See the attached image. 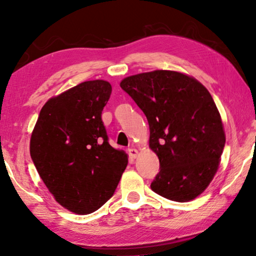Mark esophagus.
Listing matches in <instances>:
<instances>
[{
  "label": "esophagus",
  "instance_id": "obj_1",
  "mask_svg": "<svg viewBox=\"0 0 256 256\" xmlns=\"http://www.w3.org/2000/svg\"><path fill=\"white\" fill-rule=\"evenodd\" d=\"M138 151L136 148H130L128 149V154H130V157H131V158L136 159L138 157Z\"/></svg>",
  "mask_w": 256,
  "mask_h": 256
}]
</instances>
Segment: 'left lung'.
Instances as JSON below:
<instances>
[{
	"instance_id": "obj_1",
	"label": "left lung",
	"mask_w": 256,
	"mask_h": 256,
	"mask_svg": "<svg viewBox=\"0 0 256 256\" xmlns=\"http://www.w3.org/2000/svg\"><path fill=\"white\" fill-rule=\"evenodd\" d=\"M120 88L148 120L149 146L160 164L151 190L177 202L200 196L218 170L226 142L208 89L192 76L168 70L128 76Z\"/></svg>"
}]
</instances>
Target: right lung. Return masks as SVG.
<instances>
[{"label":"right lung","instance_id":"1","mask_svg":"<svg viewBox=\"0 0 256 256\" xmlns=\"http://www.w3.org/2000/svg\"><path fill=\"white\" fill-rule=\"evenodd\" d=\"M110 82L86 81L50 98L30 138L34 167L55 200L88 214L110 200L128 166V154L108 144L102 112Z\"/></svg>","mask_w":256,"mask_h":256}]
</instances>
